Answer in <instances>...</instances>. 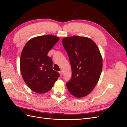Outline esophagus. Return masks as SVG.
<instances>
[{
	"instance_id": "obj_1",
	"label": "esophagus",
	"mask_w": 127,
	"mask_h": 127,
	"mask_svg": "<svg viewBox=\"0 0 127 127\" xmlns=\"http://www.w3.org/2000/svg\"><path fill=\"white\" fill-rule=\"evenodd\" d=\"M59 74H60V75L61 76H62V75H63V71H62V70L60 71H59Z\"/></svg>"
}]
</instances>
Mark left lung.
I'll list each match as a JSON object with an SVG mask.
<instances>
[{
    "label": "left lung",
    "instance_id": "1",
    "mask_svg": "<svg viewBox=\"0 0 127 127\" xmlns=\"http://www.w3.org/2000/svg\"><path fill=\"white\" fill-rule=\"evenodd\" d=\"M62 42L72 70L71 78L66 84L68 90L75 97L85 96L100 77L103 66L101 53L95 42L86 37H66Z\"/></svg>",
    "mask_w": 127,
    "mask_h": 127
}]
</instances>
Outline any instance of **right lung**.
I'll use <instances>...</instances> for the list:
<instances>
[{"label":"right lung","mask_w":127,"mask_h":127,"mask_svg":"<svg viewBox=\"0 0 127 127\" xmlns=\"http://www.w3.org/2000/svg\"><path fill=\"white\" fill-rule=\"evenodd\" d=\"M59 37L45 35L33 37L23 49L20 59L21 72L31 90L42 94L50 90L60 76L52 69V60L48 53Z\"/></svg>","instance_id":"add662e5"}]
</instances>
